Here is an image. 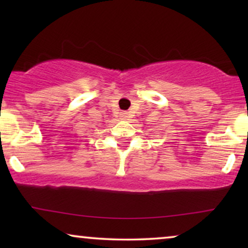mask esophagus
I'll use <instances>...</instances> for the list:
<instances>
[{
    "label": "esophagus",
    "mask_w": 248,
    "mask_h": 248,
    "mask_svg": "<svg viewBox=\"0 0 248 248\" xmlns=\"http://www.w3.org/2000/svg\"><path fill=\"white\" fill-rule=\"evenodd\" d=\"M128 115H130V114H128L127 113V111H121V113H120V118H121V120H127V118H128Z\"/></svg>",
    "instance_id": "obj_1"
}]
</instances>
